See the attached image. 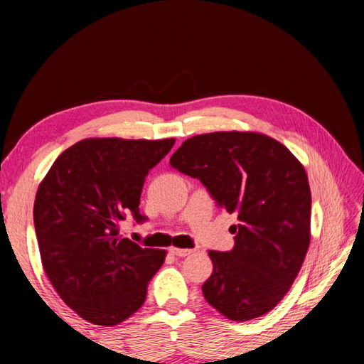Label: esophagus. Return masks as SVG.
I'll return each instance as SVG.
<instances>
[{"label":"esophagus","mask_w":364,"mask_h":364,"mask_svg":"<svg viewBox=\"0 0 364 364\" xmlns=\"http://www.w3.org/2000/svg\"><path fill=\"white\" fill-rule=\"evenodd\" d=\"M170 254H173L176 257H186L189 254H193V250L191 249H180V247H170Z\"/></svg>","instance_id":"obj_1"}]
</instances>
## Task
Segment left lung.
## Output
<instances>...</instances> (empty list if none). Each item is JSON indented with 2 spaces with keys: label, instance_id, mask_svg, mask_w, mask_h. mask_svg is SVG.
Returning a JSON list of instances; mask_svg holds the SVG:
<instances>
[{
  "label": "left lung",
  "instance_id": "8db88e82",
  "mask_svg": "<svg viewBox=\"0 0 364 364\" xmlns=\"http://www.w3.org/2000/svg\"><path fill=\"white\" fill-rule=\"evenodd\" d=\"M170 165L237 213L232 250H208L213 273L202 286L205 300L232 321L267 315L289 292L310 245L304 165L279 141L255 132L197 134L178 147Z\"/></svg>",
  "mask_w": 364,
  "mask_h": 364
}]
</instances>
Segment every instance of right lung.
Segmentation results:
<instances>
[{
  "label": "right lung",
  "instance_id": "right-lung-1",
  "mask_svg": "<svg viewBox=\"0 0 364 364\" xmlns=\"http://www.w3.org/2000/svg\"><path fill=\"white\" fill-rule=\"evenodd\" d=\"M173 138H88L65 149L36 191L33 223L43 268L78 316L115 326L143 306L167 252L119 237L127 213L144 221L139 197L147 173Z\"/></svg>",
  "mask_w": 364,
  "mask_h": 364
}]
</instances>
